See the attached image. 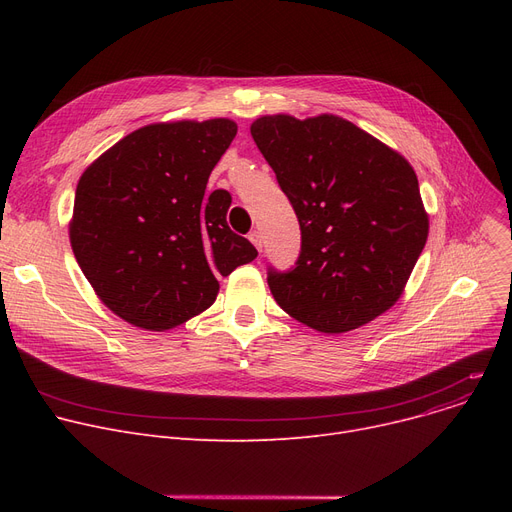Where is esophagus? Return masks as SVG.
Listing matches in <instances>:
<instances>
[{
  "mask_svg": "<svg viewBox=\"0 0 512 512\" xmlns=\"http://www.w3.org/2000/svg\"><path fill=\"white\" fill-rule=\"evenodd\" d=\"M249 240H251L253 245L261 251V247H263V236H261V232H259V230H253V232L249 234Z\"/></svg>",
  "mask_w": 512,
  "mask_h": 512,
  "instance_id": "34e87169",
  "label": "esophagus"
}]
</instances>
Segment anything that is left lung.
<instances>
[{
	"mask_svg": "<svg viewBox=\"0 0 512 512\" xmlns=\"http://www.w3.org/2000/svg\"><path fill=\"white\" fill-rule=\"evenodd\" d=\"M251 134L301 226L294 267L267 270L276 303L324 334L351 332L388 311L429 230L409 161L332 114L263 116Z\"/></svg>",
	"mask_w": 512,
	"mask_h": 512,
	"instance_id": "obj_1",
	"label": "left lung"
}]
</instances>
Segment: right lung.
I'll list each match as a JSON object with an SVG mask.
<instances>
[{
  "label": "right lung",
  "mask_w": 512,
  "mask_h": 512,
  "mask_svg": "<svg viewBox=\"0 0 512 512\" xmlns=\"http://www.w3.org/2000/svg\"><path fill=\"white\" fill-rule=\"evenodd\" d=\"M234 137L226 118L149 124L80 176L70 245L97 297L128 324L153 332L184 324L213 305L215 276L257 257L226 222L230 193L205 199Z\"/></svg>",
  "instance_id": "1"
}]
</instances>
